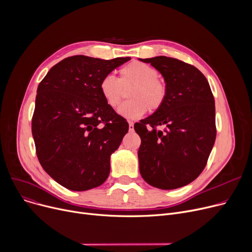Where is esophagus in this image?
Returning a JSON list of instances; mask_svg holds the SVG:
<instances>
[{"instance_id":"obj_1","label":"esophagus","mask_w":252,"mask_h":252,"mask_svg":"<svg viewBox=\"0 0 252 252\" xmlns=\"http://www.w3.org/2000/svg\"><path fill=\"white\" fill-rule=\"evenodd\" d=\"M128 129H129V131L134 130V123L133 122H128Z\"/></svg>"}]
</instances>
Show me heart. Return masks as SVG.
Masks as SVG:
<instances>
[{"label": "heart", "mask_w": 252, "mask_h": 252, "mask_svg": "<svg viewBox=\"0 0 252 252\" xmlns=\"http://www.w3.org/2000/svg\"><path fill=\"white\" fill-rule=\"evenodd\" d=\"M128 92L129 101L118 109V113L128 119L142 116L146 110L150 113L161 108L167 97V83L158 75L152 65L141 61H133L119 69L118 79L108 74L102 78L100 93L110 107L117 108Z\"/></svg>", "instance_id": "obj_1"}]
</instances>
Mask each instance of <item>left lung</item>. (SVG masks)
Listing matches in <instances>:
<instances>
[{
	"label": "left lung",
	"mask_w": 252,
	"mask_h": 252,
	"mask_svg": "<svg viewBox=\"0 0 252 252\" xmlns=\"http://www.w3.org/2000/svg\"><path fill=\"white\" fill-rule=\"evenodd\" d=\"M141 60L163 75L168 91L161 108L134 126L141 138L140 173L153 187L181 188L202 173L214 147L213 92L204 74L191 64L165 56Z\"/></svg>",
	"instance_id": "1"
}]
</instances>
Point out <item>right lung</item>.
<instances>
[{"label":"right lung","instance_id":"1","mask_svg":"<svg viewBox=\"0 0 252 252\" xmlns=\"http://www.w3.org/2000/svg\"><path fill=\"white\" fill-rule=\"evenodd\" d=\"M129 59L67 57L37 87L32 121L36 156L46 173L66 189L90 190L109 176L110 155L128 124L105 102L99 85Z\"/></svg>","mask_w":252,"mask_h":252}]
</instances>
